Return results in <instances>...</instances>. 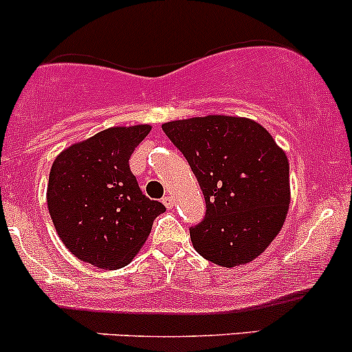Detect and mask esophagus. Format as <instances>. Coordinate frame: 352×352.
<instances>
[{"instance_id":"1","label":"esophagus","mask_w":352,"mask_h":352,"mask_svg":"<svg viewBox=\"0 0 352 352\" xmlns=\"http://www.w3.org/2000/svg\"><path fill=\"white\" fill-rule=\"evenodd\" d=\"M163 204H164V206L168 208V209H171L173 206H175V199H173L171 196H164V197H163Z\"/></svg>"}]
</instances>
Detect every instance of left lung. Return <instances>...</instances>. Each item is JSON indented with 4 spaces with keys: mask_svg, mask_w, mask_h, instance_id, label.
I'll use <instances>...</instances> for the list:
<instances>
[{
    "mask_svg": "<svg viewBox=\"0 0 352 352\" xmlns=\"http://www.w3.org/2000/svg\"><path fill=\"white\" fill-rule=\"evenodd\" d=\"M163 131L186 157L206 201L204 219L189 228L195 250L223 267L258 258L289 208L286 153L248 118H189L164 123Z\"/></svg>",
    "mask_w": 352,
    "mask_h": 352,
    "instance_id": "left-lung-1",
    "label": "left lung"
}]
</instances>
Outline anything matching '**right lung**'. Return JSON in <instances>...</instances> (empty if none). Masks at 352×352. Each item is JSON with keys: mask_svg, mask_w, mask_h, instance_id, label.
Returning <instances> with one entry per match:
<instances>
[{"mask_svg": "<svg viewBox=\"0 0 352 352\" xmlns=\"http://www.w3.org/2000/svg\"><path fill=\"white\" fill-rule=\"evenodd\" d=\"M149 124L120 126L69 146L54 160L48 209L63 244L81 261L118 270L133 261L164 204L143 195L129 169Z\"/></svg>", "mask_w": 352, "mask_h": 352, "instance_id": "add662e5", "label": "right lung"}]
</instances>
